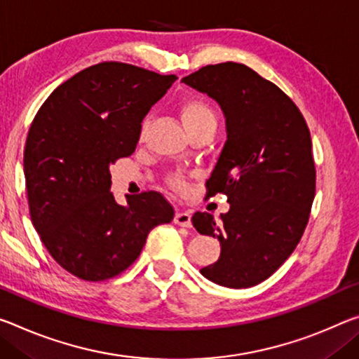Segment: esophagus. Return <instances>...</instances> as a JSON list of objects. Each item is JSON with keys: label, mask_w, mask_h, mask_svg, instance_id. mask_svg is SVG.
<instances>
[{"label": "esophagus", "mask_w": 359, "mask_h": 359, "mask_svg": "<svg viewBox=\"0 0 359 359\" xmlns=\"http://www.w3.org/2000/svg\"><path fill=\"white\" fill-rule=\"evenodd\" d=\"M174 224L189 229V226H191V214L184 212V210H179V212L175 214V217H174Z\"/></svg>", "instance_id": "1"}]
</instances>
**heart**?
<instances>
[{"label":"heart","instance_id":"obj_1","mask_svg":"<svg viewBox=\"0 0 359 359\" xmlns=\"http://www.w3.org/2000/svg\"><path fill=\"white\" fill-rule=\"evenodd\" d=\"M179 115L189 133L201 128H208V126L215 128V124H217V116H215L214 108L209 105V102H206L203 97H198V95H193V97H189L180 102ZM147 128H149V121L145 119L140 128V137H144L145 135ZM169 182L177 191H184L187 189L185 180L182 179L180 175H172V177L169 179Z\"/></svg>","mask_w":359,"mask_h":359}]
</instances>
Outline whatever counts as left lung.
I'll return each mask as SVG.
<instances>
[{"instance_id": "1", "label": "left lung", "mask_w": 359, "mask_h": 359, "mask_svg": "<svg viewBox=\"0 0 359 359\" xmlns=\"http://www.w3.org/2000/svg\"><path fill=\"white\" fill-rule=\"evenodd\" d=\"M182 83L208 94L225 115L226 142L206 182L230 210L220 222L191 217L198 233L220 241V257L201 269L225 287H252L294 252L309 224L316 170L311 137L297 105L269 79L235 62L206 65Z\"/></svg>"}]
</instances>
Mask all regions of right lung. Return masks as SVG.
<instances>
[{"label":"right lung","instance_id":"right-lung-1","mask_svg":"<svg viewBox=\"0 0 359 359\" xmlns=\"http://www.w3.org/2000/svg\"><path fill=\"white\" fill-rule=\"evenodd\" d=\"M175 79L102 62L54 89L33 119L24 151L30 217L53 259L79 280L118 276L151 229L174 219L158 191L118 204L110 164L133 155L145 115Z\"/></svg>","mask_w":359,"mask_h":359}]
</instances>
